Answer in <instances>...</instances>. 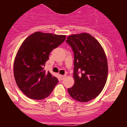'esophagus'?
I'll return each instance as SVG.
<instances>
[{
  "instance_id": "esophagus-1",
  "label": "esophagus",
  "mask_w": 127,
  "mask_h": 127,
  "mask_svg": "<svg viewBox=\"0 0 127 127\" xmlns=\"http://www.w3.org/2000/svg\"><path fill=\"white\" fill-rule=\"evenodd\" d=\"M66 77V75H60V78H61V79H64Z\"/></svg>"
}]
</instances>
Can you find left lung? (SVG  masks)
Segmentation results:
<instances>
[{
  "label": "left lung",
  "instance_id": "left-lung-1",
  "mask_svg": "<svg viewBox=\"0 0 127 127\" xmlns=\"http://www.w3.org/2000/svg\"><path fill=\"white\" fill-rule=\"evenodd\" d=\"M74 52L75 83L68 88L70 97L86 102L100 94L107 79L108 65L106 55L100 44L87 33L73 34L66 41Z\"/></svg>",
  "mask_w": 127,
  "mask_h": 127
}]
</instances>
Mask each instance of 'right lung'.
Masks as SVG:
<instances>
[{"label": "right lung", "mask_w": 127, "mask_h": 127, "mask_svg": "<svg viewBox=\"0 0 127 127\" xmlns=\"http://www.w3.org/2000/svg\"><path fill=\"white\" fill-rule=\"evenodd\" d=\"M65 38L64 35L36 32L20 46L14 59V76L18 88L27 97L42 100L51 94L58 80L44 70V67L51 51Z\"/></svg>", "instance_id": "obj_1"}]
</instances>
